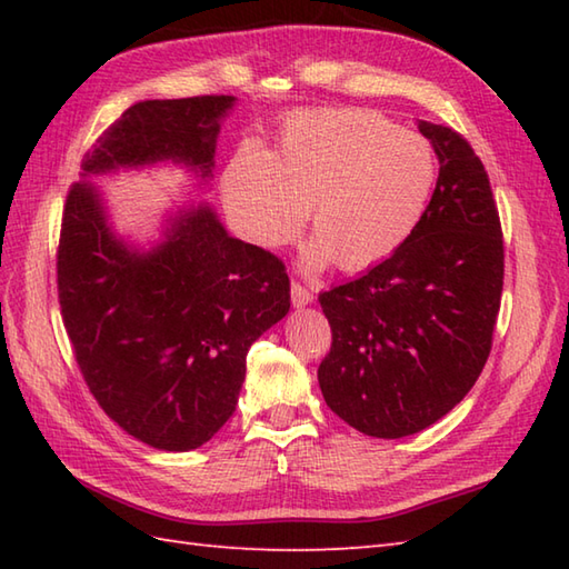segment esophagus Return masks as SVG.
<instances>
[{"label": "esophagus", "mask_w": 569, "mask_h": 569, "mask_svg": "<svg viewBox=\"0 0 569 569\" xmlns=\"http://www.w3.org/2000/svg\"><path fill=\"white\" fill-rule=\"evenodd\" d=\"M291 300H293L296 308H306V306L312 303V293L308 291L306 286H300L298 281H293L291 283Z\"/></svg>", "instance_id": "obj_1"}]
</instances>
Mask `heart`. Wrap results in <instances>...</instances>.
I'll list each match as a JSON object with an SVG mask.
<instances>
[{
    "label": "heart",
    "instance_id": "obj_1",
    "mask_svg": "<svg viewBox=\"0 0 569 569\" xmlns=\"http://www.w3.org/2000/svg\"><path fill=\"white\" fill-rule=\"evenodd\" d=\"M438 180L432 143L391 119L355 107L286 117L273 153L253 141L222 173V202L239 234L281 249L310 210L318 237L303 251L308 269L337 259L361 271L401 249L426 214Z\"/></svg>",
    "mask_w": 569,
    "mask_h": 569
}]
</instances>
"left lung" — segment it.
Wrapping results in <instances>:
<instances>
[{"label":"left lung","instance_id":"obj_1","mask_svg":"<svg viewBox=\"0 0 569 569\" xmlns=\"http://www.w3.org/2000/svg\"><path fill=\"white\" fill-rule=\"evenodd\" d=\"M418 129L440 173L416 232L365 276L320 293L332 328L318 369L325 403L383 440L426 430L469 393L491 352L503 288L485 163L455 129Z\"/></svg>","mask_w":569,"mask_h":569}]
</instances>
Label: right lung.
Wrapping results in <instances>:
<instances>
[{"label": "right lung", "instance_id": "right-lung-1", "mask_svg": "<svg viewBox=\"0 0 569 569\" xmlns=\"http://www.w3.org/2000/svg\"><path fill=\"white\" fill-rule=\"evenodd\" d=\"M232 107V94L131 104L84 153L63 208L58 300L82 379L119 428L166 452L196 450L234 413L249 347L286 318L291 281L204 202L168 217L159 244L131 247L90 178L171 161L208 183Z\"/></svg>", "mask_w": 569, "mask_h": 569}]
</instances>
